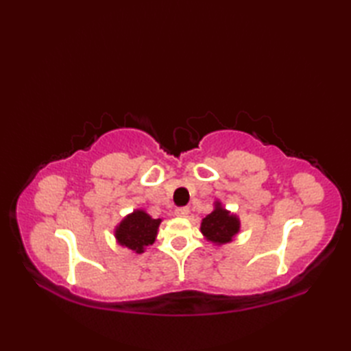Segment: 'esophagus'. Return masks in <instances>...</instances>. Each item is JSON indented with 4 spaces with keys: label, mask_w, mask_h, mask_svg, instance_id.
<instances>
[{
    "label": "esophagus",
    "mask_w": 351,
    "mask_h": 351,
    "mask_svg": "<svg viewBox=\"0 0 351 351\" xmlns=\"http://www.w3.org/2000/svg\"><path fill=\"white\" fill-rule=\"evenodd\" d=\"M189 213H190L189 206H181V208H176V210H175V215H178V217H187Z\"/></svg>",
    "instance_id": "esophagus-1"
}]
</instances>
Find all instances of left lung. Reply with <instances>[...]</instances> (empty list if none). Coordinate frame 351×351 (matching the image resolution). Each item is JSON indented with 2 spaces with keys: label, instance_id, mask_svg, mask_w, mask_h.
<instances>
[{
  "label": "left lung",
  "instance_id": "8db88e82",
  "mask_svg": "<svg viewBox=\"0 0 351 351\" xmlns=\"http://www.w3.org/2000/svg\"><path fill=\"white\" fill-rule=\"evenodd\" d=\"M200 230L206 240L215 244H225L232 241V238L240 230V220L237 215L226 211L219 202H215V210L202 220Z\"/></svg>",
  "mask_w": 351,
  "mask_h": 351
}]
</instances>
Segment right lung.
<instances>
[{
    "instance_id": "add662e5",
    "label": "right lung",
    "mask_w": 351,
    "mask_h": 351,
    "mask_svg": "<svg viewBox=\"0 0 351 351\" xmlns=\"http://www.w3.org/2000/svg\"><path fill=\"white\" fill-rule=\"evenodd\" d=\"M161 219H152L143 210L126 215L116 228V240L136 253H143L145 247L155 241Z\"/></svg>"
}]
</instances>
